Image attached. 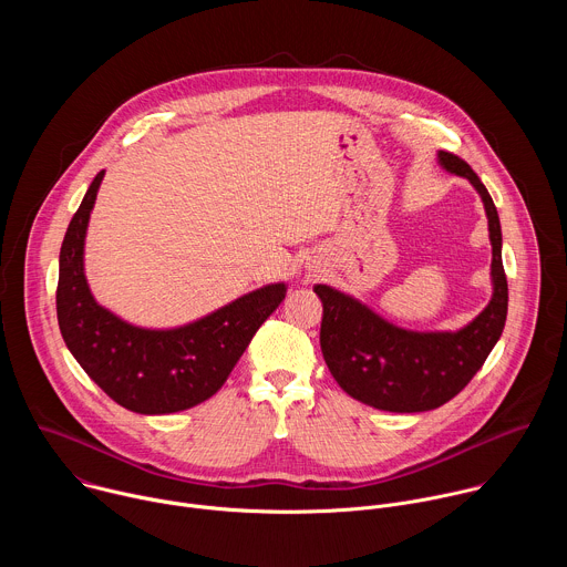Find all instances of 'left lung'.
<instances>
[{
	"instance_id": "1",
	"label": "left lung",
	"mask_w": 567,
	"mask_h": 567,
	"mask_svg": "<svg viewBox=\"0 0 567 567\" xmlns=\"http://www.w3.org/2000/svg\"><path fill=\"white\" fill-rule=\"evenodd\" d=\"M440 164L473 184L484 202L494 247V296L460 332H409L377 316L359 300L316 285L322 302L320 350L337 383L372 409L424 413L453 399L487 361L507 320L503 233L489 190L464 158L440 150Z\"/></svg>"
}]
</instances>
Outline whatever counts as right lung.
<instances>
[{
    "label": "right lung",
    "instance_id": "1",
    "mask_svg": "<svg viewBox=\"0 0 567 567\" xmlns=\"http://www.w3.org/2000/svg\"><path fill=\"white\" fill-rule=\"evenodd\" d=\"M101 171L69 221L60 249L58 326L69 352L118 406L166 415L213 396L287 287L267 285L177 330H143L101 307L85 280L83 249Z\"/></svg>",
    "mask_w": 567,
    "mask_h": 567
}]
</instances>
